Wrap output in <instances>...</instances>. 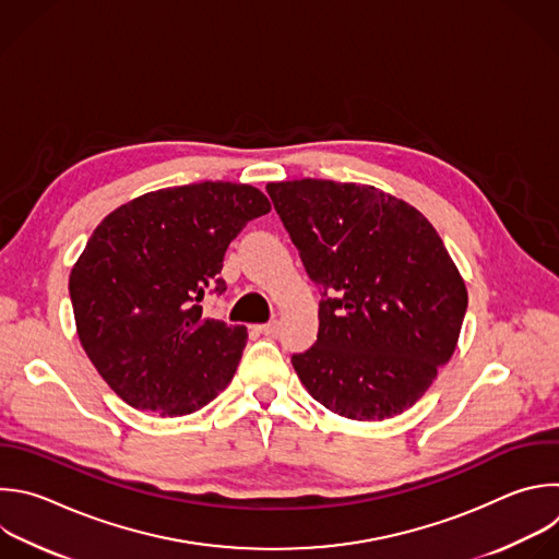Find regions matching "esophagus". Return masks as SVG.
Returning a JSON list of instances; mask_svg holds the SVG:
<instances>
[{
    "mask_svg": "<svg viewBox=\"0 0 559 559\" xmlns=\"http://www.w3.org/2000/svg\"><path fill=\"white\" fill-rule=\"evenodd\" d=\"M254 329H257L259 333L267 335V337H274V335H278V329H281V324H278V320H272V322H267V324H257Z\"/></svg>",
    "mask_w": 559,
    "mask_h": 559,
    "instance_id": "esophagus-1",
    "label": "esophagus"
}]
</instances>
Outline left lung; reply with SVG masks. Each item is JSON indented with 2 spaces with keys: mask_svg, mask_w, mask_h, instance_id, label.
<instances>
[{
  "mask_svg": "<svg viewBox=\"0 0 559 559\" xmlns=\"http://www.w3.org/2000/svg\"><path fill=\"white\" fill-rule=\"evenodd\" d=\"M267 193L324 289L318 340L292 355L298 380L346 419L402 415L450 361L467 309L441 237L415 206L368 183L307 177L272 181Z\"/></svg>",
  "mask_w": 559,
  "mask_h": 559,
  "instance_id": "8db88e82",
  "label": "left lung"
}]
</instances>
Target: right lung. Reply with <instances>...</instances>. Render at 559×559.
<instances>
[{
	"instance_id": "add662e5",
	"label": "right lung",
	"mask_w": 559,
	"mask_h": 559,
	"mask_svg": "<svg viewBox=\"0 0 559 559\" xmlns=\"http://www.w3.org/2000/svg\"><path fill=\"white\" fill-rule=\"evenodd\" d=\"M250 183L202 181L109 213L70 272L76 333L107 386L159 417L191 415L233 380L248 329L204 318L230 241L267 215Z\"/></svg>"
}]
</instances>
